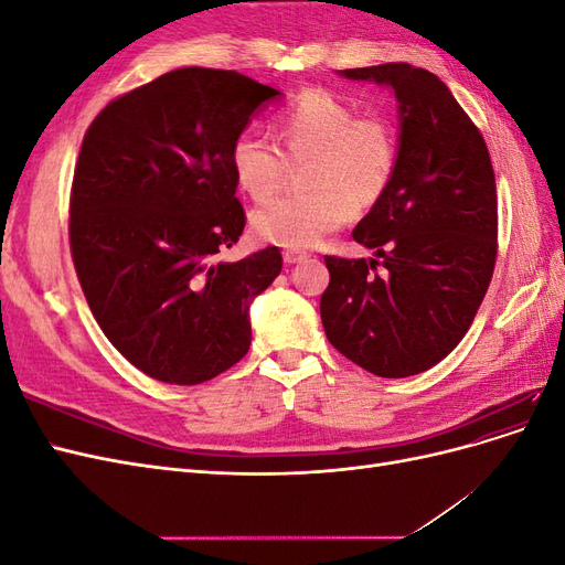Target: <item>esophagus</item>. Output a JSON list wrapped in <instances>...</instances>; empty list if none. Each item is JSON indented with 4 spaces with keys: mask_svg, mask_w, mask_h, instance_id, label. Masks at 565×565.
I'll return each instance as SVG.
<instances>
[{
    "mask_svg": "<svg viewBox=\"0 0 565 565\" xmlns=\"http://www.w3.org/2000/svg\"><path fill=\"white\" fill-rule=\"evenodd\" d=\"M306 252H301V249H285L282 252V259H285V264H299V262H303L306 259Z\"/></svg>",
    "mask_w": 565,
    "mask_h": 565,
    "instance_id": "esophagus-1",
    "label": "esophagus"
}]
</instances>
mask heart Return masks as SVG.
<instances>
[{"label":"heart","instance_id":"1","mask_svg":"<svg viewBox=\"0 0 565 565\" xmlns=\"http://www.w3.org/2000/svg\"><path fill=\"white\" fill-rule=\"evenodd\" d=\"M280 146L262 131L243 129L231 143L233 177L254 202L282 185L289 162L302 164L299 195L273 200L252 214V233L280 247H313L344 224L349 210L380 204L396 177L401 141L384 115L358 110L328 92L299 94L278 113Z\"/></svg>","mask_w":565,"mask_h":565}]
</instances>
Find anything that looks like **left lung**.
I'll return each mask as SVG.
<instances>
[{
  "label": "left lung",
  "mask_w": 565,
  "mask_h": 565,
  "mask_svg": "<svg viewBox=\"0 0 565 565\" xmlns=\"http://www.w3.org/2000/svg\"><path fill=\"white\" fill-rule=\"evenodd\" d=\"M341 75L396 92L401 160L353 228L377 256H324L320 318L349 361L401 380L440 363L471 328L498 259V188L483 134L434 73L384 63Z\"/></svg>",
  "instance_id": "obj_1"
}]
</instances>
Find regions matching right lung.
<instances>
[{
	"instance_id": "add662e5",
	"label": "right lung",
	"mask_w": 565,
	"mask_h": 565,
	"mask_svg": "<svg viewBox=\"0 0 565 565\" xmlns=\"http://www.w3.org/2000/svg\"><path fill=\"white\" fill-rule=\"evenodd\" d=\"M280 92L235 71L181 67L113 98L71 188V252L110 344L148 377L202 384L249 351V303L278 247L226 264L245 231L231 143Z\"/></svg>"
}]
</instances>
